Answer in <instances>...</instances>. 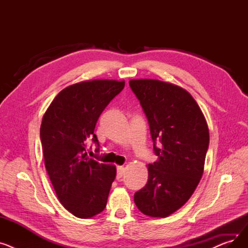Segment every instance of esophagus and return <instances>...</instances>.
<instances>
[{"label":"esophagus","instance_id":"34e87169","mask_svg":"<svg viewBox=\"0 0 248 248\" xmlns=\"http://www.w3.org/2000/svg\"><path fill=\"white\" fill-rule=\"evenodd\" d=\"M124 174V167H117V173H116V178L121 179Z\"/></svg>","mask_w":248,"mask_h":248}]
</instances>
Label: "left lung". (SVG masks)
Segmentation results:
<instances>
[{
    "label": "left lung",
    "instance_id": "1",
    "mask_svg": "<svg viewBox=\"0 0 248 248\" xmlns=\"http://www.w3.org/2000/svg\"><path fill=\"white\" fill-rule=\"evenodd\" d=\"M150 125L158 160L148 165L146 186L135 194L139 210L165 218L192 196L204 171L209 129L187 90L155 79L129 80ZM161 142L159 147L156 142Z\"/></svg>",
    "mask_w": 248,
    "mask_h": 248
}]
</instances>
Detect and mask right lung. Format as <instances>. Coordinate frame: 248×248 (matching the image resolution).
Segmentation results:
<instances>
[{
  "instance_id": "1",
  "label": "right lung",
  "mask_w": 248,
  "mask_h": 248,
  "mask_svg": "<svg viewBox=\"0 0 248 248\" xmlns=\"http://www.w3.org/2000/svg\"><path fill=\"white\" fill-rule=\"evenodd\" d=\"M124 87V81L96 79L61 90L43 115L40 139L46 171L57 197L78 218L103 211L116 169L89 158L86 142L93 140L101 112Z\"/></svg>"
}]
</instances>
